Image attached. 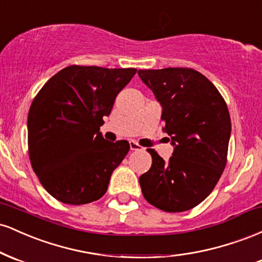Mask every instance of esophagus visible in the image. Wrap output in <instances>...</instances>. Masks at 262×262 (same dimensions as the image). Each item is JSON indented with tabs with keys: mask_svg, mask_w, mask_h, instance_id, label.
Returning <instances> with one entry per match:
<instances>
[{
	"mask_svg": "<svg viewBox=\"0 0 262 262\" xmlns=\"http://www.w3.org/2000/svg\"><path fill=\"white\" fill-rule=\"evenodd\" d=\"M129 146H130V150H133V151H134V150H144L143 146H140L139 144L135 143L134 140L129 141Z\"/></svg>",
	"mask_w": 262,
	"mask_h": 262,
	"instance_id": "34e87169",
	"label": "esophagus"
}]
</instances>
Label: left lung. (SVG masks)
<instances>
[{
    "instance_id": "1",
    "label": "left lung",
    "mask_w": 262,
    "mask_h": 262,
    "mask_svg": "<svg viewBox=\"0 0 262 262\" xmlns=\"http://www.w3.org/2000/svg\"><path fill=\"white\" fill-rule=\"evenodd\" d=\"M138 75L160 103L162 130L173 146L169 161L148 149L152 164L139 177L141 192L165 212L188 210L209 196L227 164L231 132L227 103L193 69L139 70Z\"/></svg>"
}]
</instances>
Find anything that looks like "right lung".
<instances>
[{
	"instance_id": "right-lung-1",
	"label": "right lung",
	"mask_w": 262,
	"mask_h": 262,
	"mask_svg": "<svg viewBox=\"0 0 262 262\" xmlns=\"http://www.w3.org/2000/svg\"><path fill=\"white\" fill-rule=\"evenodd\" d=\"M135 73L71 65L33 100L27 122L29 159L43 187L60 202L86 204L106 193L130 146L127 140L110 143L100 127Z\"/></svg>"
}]
</instances>
